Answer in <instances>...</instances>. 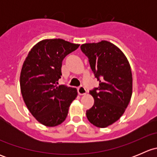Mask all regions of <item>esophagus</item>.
<instances>
[{
    "mask_svg": "<svg viewBox=\"0 0 157 157\" xmlns=\"http://www.w3.org/2000/svg\"><path fill=\"white\" fill-rule=\"evenodd\" d=\"M77 92H78V93L80 95H85L86 93V89H85L84 86H80V87L77 88Z\"/></svg>",
    "mask_w": 157,
    "mask_h": 157,
    "instance_id": "1",
    "label": "esophagus"
}]
</instances>
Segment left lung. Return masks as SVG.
Listing matches in <instances>:
<instances>
[{
  "mask_svg": "<svg viewBox=\"0 0 157 157\" xmlns=\"http://www.w3.org/2000/svg\"><path fill=\"white\" fill-rule=\"evenodd\" d=\"M89 59L99 87L90 90L94 104L86 117L98 128H106L118 121L128 107L132 95V73L127 58L108 41L80 46Z\"/></svg>",
  "mask_w": 157,
  "mask_h": 157,
  "instance_id": "obj_1",
  "label": "left lung"
}]
</instances>
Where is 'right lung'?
<instances>
[{
    "instance_id": "add662e5",
    "label": "right lung",
    "mask_w": 157,
    "mask_h": 157,
    "mask_svg": "<svg viewBox=\"0 0 157 157\" xmlns=\"http://www.w3.org/2000/svg\"><path fill=\"white\" fill-rule=\"evenodd\" d=\"M80 45L61 39H45L35 45L20 73V90L26 107L39 123L59 125L67 118L77 89L58 84L62 61Z\"/></svg>"
}]
</instances>
